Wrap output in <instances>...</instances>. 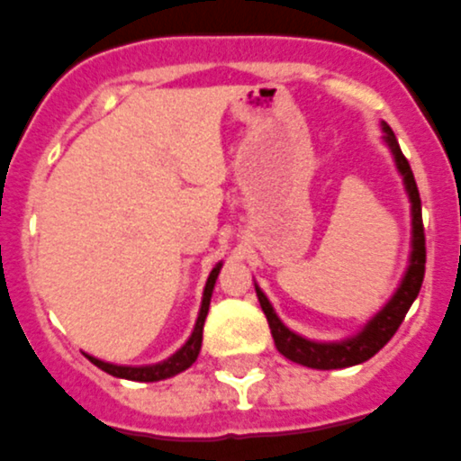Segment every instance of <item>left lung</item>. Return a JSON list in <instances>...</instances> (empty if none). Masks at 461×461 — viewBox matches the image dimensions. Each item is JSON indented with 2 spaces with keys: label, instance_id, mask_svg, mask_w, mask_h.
<instances>
[{
  "label": "left lung",
  "instance_id": "left-lung-1",
  "mask_svg": "<svg viewBox=\"0 0 461 461\" xmlns=\"http://www.w3.org/2000/svg\"><path fill=\"white\" fill-rule=\"evenodd\" d=\"M382 132H384V142L389 147V152L394 157L396 171L402 174L403 188H406V195H409L411 203L409 268L403 273L402 283L396 287V293L389 297V302L379 309L377 314L372 316L370 321L363 326V331H357L356 336L333 340V343H321V340H309L300 336V333L290 331L280 321V316L276 314V309L268 302V297L263 294L261 287L256 285V294H258V302H261L263 314L268 319L276 348L287 360L304 365V367H312V370H340V367H353V365L370 360L375 353H379L392 340L396 329L402 326L406 312H409L413 300L420 293V285H423V276H426V234H423L420 195H418L416 178H413L409 161L402 154V147L396 142V135L386 122H382Z\"/></svg>",
  "mask_w": 461,
  "mask_h": 461
}]
</instances>
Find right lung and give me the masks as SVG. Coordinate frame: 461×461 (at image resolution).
Returning a JSON list of instances; mask_svg holds the SVG:
<instances>
[{"label": "right lung", "instance_id": "add662e5", "mask_svg": "<svg viewBox=\"0 0 461 461\" xmlns=\"http://www.w3.org/2000/svg\"><path fill=\"white\" fill-rule=\"evenodd\" d=\"M220 268H222V263H217L215 268L210 270V276H207L205 290H203V302H200V312H198V321L193 326L191 339L185 340L184 346L176 350L174 356L167 357V360H161L157 365H140V367H132V365H113V363H105V360H98L94 356H86L91 363L101 367L108 375H113V377L121 379H132V382H159V379H168L178 375V372L188 370L195 360H198L200 346H203V326H205V316L207 309H210V297H212V290H215V280L220 276Z\"/></svg>", "mask_w": 461, "mask_h": 461}]
</instances>
